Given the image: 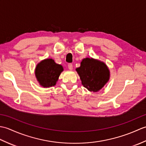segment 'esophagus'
I'll return each mask as SVG.
<instances>
[{"mask_svg": "<svg viewBox=\"0 0 146 146\" xmlns=\"http://www.w3.org/2000/svg\"><path fill=\"white\" fill-rule=\"evenodd\" d=\"M68 69L70 70H73V64H68Z\"/></svg>", "mask_w": 146, "mask_h": 146, "instance_id": "obj_1", "label": "esophagus"}]
</instances>
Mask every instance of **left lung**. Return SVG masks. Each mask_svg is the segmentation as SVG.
Returning <instances> with one entry per match:
<instances>
[{"instance_id":"1","label":"left lung","mask_w":146,"mask_h":146,"mask_svg":"<svg viewBox=\"0 0 146 146\" xmlns=\"http://www.w3.org/2000/svg\"><path fill=\"white\" fill-rule=\"evenodd\" d=\"M85 88L90 92H98L109 80L110 73L103 62L86 58L76 69Z\"/></svg>"}]
</instances>
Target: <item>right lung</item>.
I'll return each mask as SVG.
<instances>
[{
    "label": "right lung",
    "instance_id": "1",
    "mask_svg": "<svg viewBox=\"0 0 146 146\" xmlns=\"http://www.w3.org/2000/svg\"><path fill=\"white\" fill-rule=\"evenodd\" d=\"M63 70L61 65L56 64L52 59H46L37 65L35 75L40 85L43 87H50L56 85Z\"/></svg>",
    "mask_w": 146,
    "mask_h": 146
}]
</instances>
